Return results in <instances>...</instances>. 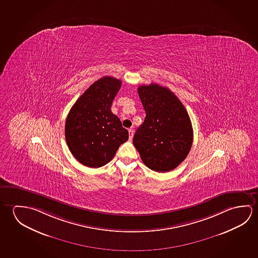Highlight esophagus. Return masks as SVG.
Returning a JSON list of instances; mask_svg holds the SVG:
<instances>
[{
	"label": "esophagus",
	"instance_id": "1",
	"mask_svg": "<svg viewBox=\"0 0 258 258\" xmlns=\"http://www.w3.org/2000/svg\"><path fill=\"white\" fill-rule=\"evenodd\" d=\"M128 135H130V140H132L133 135H134V131L130 128V130H128Z\"/></svg>",
	"mask_w": 258,
	"mask_h": 258
}]
</instances>
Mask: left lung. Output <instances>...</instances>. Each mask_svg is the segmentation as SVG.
<instances>
[{
	"instance_id": "1",
	"label": "left lung",
	"mask_w": 258,
	"mask_h": 258,
	"mask_svg": "<svg viewBox=\"0 0 258 258\" xmlns=\"http://www.w3.org/2000/svg\"><path fill=\"white\" fill-rule=\"evenodd\" d=\"M138 93L146 118L133 144L148 168L165 173L174 169L190 152L194 133L184 106L169 89L151 84Z\"/></svg>"
}]
</instances>
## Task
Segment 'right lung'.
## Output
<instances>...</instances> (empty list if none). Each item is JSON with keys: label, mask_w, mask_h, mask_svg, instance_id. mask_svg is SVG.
Returning a JSON list of instances; mask_svg holds the SVG:
<instances>
[{"label": "right lung", "mask_w": 258, "mask_h": 258, "mask_svg": "<svg viewBox=\"0 0 258 258\" xmlns=\"http://www.w3.org/2000/svg\"><path fill=\"white\" fill-rule=\"evenodd\" d=\"M120 86L121 81L102 77L81 95L68 113L66 140L82 165L92 168L105 165L128 139L127 130L110 110Z\"/></svg>", "instance_id": "1"}]
</instances>
